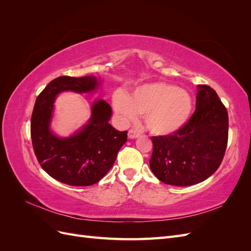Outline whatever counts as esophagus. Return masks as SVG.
<instances>
[{"mask_svg":"<svg viewBox=\"0 0 251 251\" xmlns=\"http://www.w3.org/2000/svg\"><path fill=\"white\" fill-rule=\"evenodd\" d=\"M139 136H140V133L138 131H136V130H130V131H128V134H127V137L130 139L138 138Z\"/></svg>","mask_w":251,"mask_h":251,"instance_id":"34e87169","label":"esophagus"}]
</instances>
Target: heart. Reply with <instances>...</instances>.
Instances as JSON below:
<instances>
[{
	"mask_svg": "<svg viewBox=\"0 0 251 251\" xmlns=\"http://www.w3.org/2000/svg\"><path fill=\"white\" fill-rule=\"evenodd\" d=\"M113 109L124 123H134L143 115L148 130L157 136L178 132L187 123L193 112V97L188 91L168 82L143 83L130 95L116 92Z\"/></svg>",
	"mask_w": 251,
	"mask_h": 251,
	"instance_id": "obj_1",
	"label": "heart"
}]
</instances>
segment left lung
Returning a JSON list of instances; mask_svg holds the SVG:
<instances>
[{"instance_id":"8db88e82","label":"left lung","mask_w":251,"mask_h":251,"mask_svg":"<svg viewBox=\"0 0 251 251\" xmlns=\"http://www.w3.org/2000/svg\"><path fill=\"white\" fill-rule=\"evenodd\" d=\"M196 111L183 127L151 137L150 168L165 184L189 186L206 180L221 164L228 140V114L214 89L197 87Z\"/></svg>"}]
</instances>
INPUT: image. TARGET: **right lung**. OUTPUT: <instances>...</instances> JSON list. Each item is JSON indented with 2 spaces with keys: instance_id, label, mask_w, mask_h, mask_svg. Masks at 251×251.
I'll list each match as a JSON object with an SVG mask.
<instances>
[{
  "instance_id": "obj_1",
  "label": "right lung",
  "mask_w": 251,
  "mask_h": 251,
  "mask_svg": "<svg viewBox=\"0 0 251 251\" xmlns=\"http://www.w3.org/2000/svg\"><path fill=\"white\" fill-rule=\"evenodd\" d=\"M100 77L60 76L53 79L37 96L31 117V139L43 170L55 180L72 186L97 183L114 165L127 131L110 125L112 109L103 100L91 103V116L79 130L62 137L52 130L54 102L63 92L94 93Z\"/></svg>"
}]
</instances>
